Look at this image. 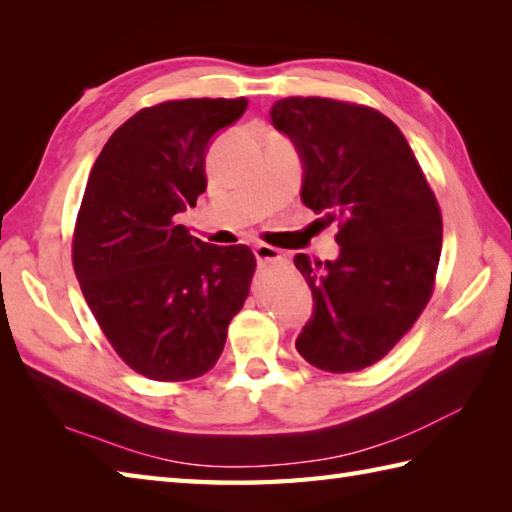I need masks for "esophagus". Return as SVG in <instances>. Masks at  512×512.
<instances>
[{"mask_svg":"<svg viewBox=\"0 0 512 512\" xmlns=\"http://www.w3.org/2000/svg\"><path fill=\"white\" fill-rule=\"evenodd\" d=\"M255 257L259 264H273V262H286V255L281 253L279 248L268 246V244H259L255 246Z\"/></svg>","mask_w":512,"mask_h":512,"instance_id":"obj_1","label":"esophagus"}]
</instances>
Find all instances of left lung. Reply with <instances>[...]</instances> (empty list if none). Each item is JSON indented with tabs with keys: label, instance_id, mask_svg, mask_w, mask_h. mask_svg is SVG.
Instances as JSON below:
<instances>
[{
	"label": "left lung",
	"instance_id": "left-lung-1",
	"mask_svg": "<svg viewBox=\"0 0 512 512\" xmlns=\"http://www.w3.org/2000/svg\"><path fill=\"white\" fill-rule=\"evenodd\" d=\"M270 118L301 154L303 204L339 226L336 262L295 257L314 297L297 352L323 372H361L427 308L442 250L440 204L407 138L374 107L290 96Z\"/></svg>",
	"mask_w": 512,
	"mask_h": 512
}]
</instances>
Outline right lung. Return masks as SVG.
I'll use <instances>...</instances> for the list:
<instances>
[{"instance_id":"1","label":"right lung","mask_w":512,"mask_h":512,"mask_svg":"<svg viewBox=\"0 0 512 512\" xmlns=\"http://www.w3.org/2000/svg\"><path fill=\"white\" fill-rule=\"evenodd\" d=\"M246 107L244 96L143 107L105 143L76 215L83 297L114 352L160 383L209 372L250 292L253 250L206 244L176 222L206 191L209 140Z\"/></svg>"}]
</instances>
